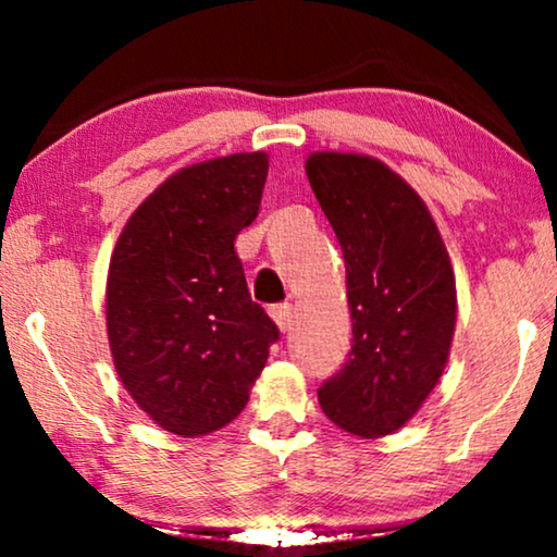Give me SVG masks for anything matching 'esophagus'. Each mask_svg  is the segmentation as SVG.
<instances>
[{
    "label": "esophagus",
    "instance_id": "esophagus-1",
    "mask_svg": "<svg viewBox=\"0 0 557 557\" xmlns=\"http://www.w3.org/2000/svg\"><path fill=\"white\" fill-rule=\"evenodd\" d=\"M271 319L278 324L281 332L292 330V322H294L292 304H276V307H271Z\"/></svg>",
    "mask_w": 557,
    "mask_h": 557
}]
</instances>
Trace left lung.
<instances>
[{
    "mask_svg": "<svg viewBox=\"0 0 557 557\" xmlns=\"http://www.w3.org/2000/svg\"><path fill=\"white\" fill-rule=\"evenodd\" d=\"M307 177L347 269L352 349L319 406L362 438L398 431L444 375L456 326L451 258L429 208L380 159L314 151Z\"/></svg>",
    "mask_w": 557,
    "mask_h": 557,
    "instance_id": "left-lung-1",
    "label": "left lung"
}]
</instances>
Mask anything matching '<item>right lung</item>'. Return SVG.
Returning a JSON list of instances; mask_svg holds the SVG:
<instances>
[{
	"instance_id": "right-lung-1",
	"label": "right lung",
	"mask_w": 557,
	"mask_h": 557,
	"mask_svg": "<svg viewBox=\"0 0 557 557\" xmlns=\"http://www.w3.org/2000/svg\"><path fill=\"white\" fill-rule=\"evenodd\" d=\"M265 174L263 151L185 166L134 210L113 248V364L136 406L182 438L238 418L278 339L235 253L261 208Z\"/></svg>"
}]
</instances>
